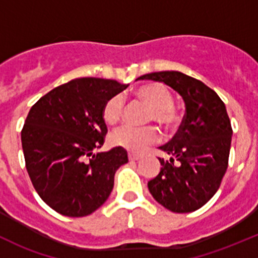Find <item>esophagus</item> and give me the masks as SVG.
<instances>
[{"mask_svg":"<svg viewBox=\"0 0 258 258\" xmlns=\"http://www.w3.org/2000/svg\"><path fill=\"white\" fill-rule=\"evenodd\" d=\"M128 158L131 161H137V160H140V158H141V156L136 155V153H128Z\"/></svg>","mask_w":258,"mask_h":258,"instance_id":"1","label":"esophagus"}]
</instances>
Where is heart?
I'll list each match as a JSON object with an SVG mask.
<instances>
[{"label": "heart", "mask_w": 258, "mask_h": 258, "mask_svg": "<svg viewBox=\"0 0 258 258\" xmlns=\"http://www.w3.org/2000/svg\"><path fill=\"white\" fill-rule=\"evenodd\" d=\"M136 97L150 105L148 119L156 121L166 128H172L178 123L179 116L173 106V95L167 86L160 82L147 83L136 90ZM124 112V98L122 95H114L108 98L103 106V119L108 124H114L121 119ZM160 139V132L156 127H135L130 124L116 128L110 135V142L116 147L126 148L132 152H142L148 146Z\"/></svg>", "instance_id": "obj_1"}]
</instances>
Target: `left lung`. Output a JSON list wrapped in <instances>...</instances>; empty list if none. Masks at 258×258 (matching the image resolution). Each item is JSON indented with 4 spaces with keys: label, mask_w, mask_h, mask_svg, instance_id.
Listing matches in <instances>:
<instances>
[{
    "label": "left lung",
    "mask_w": 258,
    "mask_h": 258,
    "mask_svg": "<svg viewBox=\"0 0 258 258\" xmlns=\"http://www.w3.org/2000/svg\"><path fill=\"white\" fill-rule=\"evenodd\" d=\"M139 79L166 83L186 106L177 134L160 147L170 161L158 158L162 167L148 182V189L172 212L201 209L220 188L228 166L232 127L225 103L209 86L182 72H152Z\"/></svg>",
    "instance_id": "left-lung-1"
}]
</instances>
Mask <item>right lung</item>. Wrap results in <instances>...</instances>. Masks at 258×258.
<instances>
[{
  "label": "right lung",
  "instance_id": "1",
  "mask_svg": "<svg viewBox=\"0 0 258 258\" xmlns=\"http://www.w3.org/2000/svg\"><path fill=\"white\" fill-rule=\"evenodd\" d=\"M128 85L83 77L53 88L31 107L21 141L26 168L41 199L69 217H83L102 206L114 173L128 162L114 147L93 153L105 142L103 106Z\"/></svg>",
  "mask_w": 258,
  "mask_h": 258
}]
</instances>
